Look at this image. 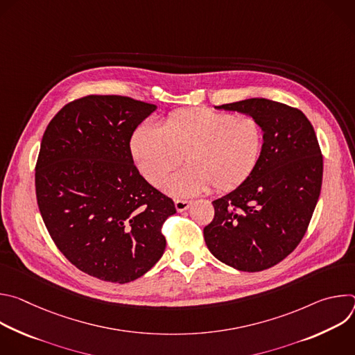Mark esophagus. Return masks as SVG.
I'll use <instances>...</instances> for the list:
<instances>
[{
  "mask_svg": "<svg viewBox=\"0 0 355 355\" xmlns=\"http://www.w3.org/2000/svg\"><path fill=\"white\" fill-rule=\"evenodd\" d=\"M174 204H175V209H177L178 212H184V211H187V209L192 205V200L175 199V200H174Z\"/></svg>",
  "mask_w": 355,
  "mask_h": 355,
  "instance_id": "1",
  "label": "esophagus"
}]
</instances>
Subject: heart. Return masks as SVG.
I'll list each match as a JSON object with an SVG mask.
<instances>
[{"label": "heart", "instance_id": "obj_1", "mask_svg": "<svg viewBox=\"0 0 355 355\" xmlns=\"http://www.w3.org/2000/svg\"><path fill=\"white\" fill-rule=\"evenodd\" d=\"M264 146L261 122L250 115L212 110H181L170 114L162 129L141 123L130 139L140 174L155 187L181 163L188 166L166 182L174 196L207 191H230L254 171Z\"/></svg>", "mask_w": 355, "mask_h": 355}]
</instances>
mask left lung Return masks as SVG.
I'll use <instances>...</instances> for the list:
<instances>
[{"label": "left lung", "instance_id": "left-lung-1", "mask_svg": "<svg viewBox=\"0 0 355 355\" xmlns=\"http://www.w3.org/2000/svg\"><path fill=\"white\" fill-rule=\"evenodd\" d=\"M219 108L257 118L264 129L259 164L234 191L214 200L204 237L222 263L247 272L274 267L305 236L322 189L323 156L297 108L250 98Z\"/></svg>", "mask_w": 355, "mask_h": 355}]
</instances>
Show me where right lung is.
<instances>
[{"mask_svg":"<svg viewBox=\"0 0 355 355\" xmlns=\"http://www.w3.org/2000/svg\"><path fill=\"white\" fill-rule=\"evenodd\" d=\"M156 105L123 95H87L49 122L35 167L44 226L80 271L126 284L163 256L171 198L133 163L130 139Z\"/></svg>","mask_w":355,"mask_h":355,"instance_id":"1","label":"right lung"}]
</instances>
